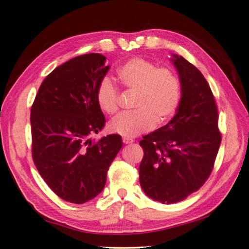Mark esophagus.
Listing matches in <instances>:
<instances>
[{
	"label": "esophagus",
	"mask_w": 249,
	"mask_h": 249,
	"mask_svg": "<svg viewBox=\"0 0 249 249\" xmlns=\"http://www.w3.org/2000/svg\"><path fill=\"white\" fill-rule=\"evenodd\" d=\"M122 142L124 143V144H130V143H133L132 139H129V138H124L122 139Z\"/></svg>",
	"instance_id": "esophagus-1"
}]
</instances>
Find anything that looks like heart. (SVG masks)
<instances>
[{
    "label": "heart",
    "instance_id": "b5f03b06",
    "mask_svg": "<svg viewBox=\"0 0 249 249\" xmlns=\"http://www.w3.org/2000/svg\"><path fill=\"white\" fill-rule=\"evenodd\" d=\"M118 80L127 90L134 91L133 111L120 113L109 122V131L134 138L162 124L175 115L181 99V82L176 72L143 58H132L120 65ZM96 100L104 112L113 115L119 108V90L104 77L96 89Z\"/></svg>",
    "mask_w": 249,
    "mask_h": 249
}]
</instances>
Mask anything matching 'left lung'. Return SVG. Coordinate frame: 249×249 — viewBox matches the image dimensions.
<instances>
[{
    "label": "left lung",
    "mask_w": 249,
    "mask_h": 249,
    "mask_svg": "<svg viewBox=\"0 0 249 249\" xmlns=\"http://www.w3.org/2000/svg\"><path fill=\"white\" fill-rule=\"evenodd\" d=\"M173 62L181 82V99L166 125L143 137L139 167L147 197L164 204L182 201L199 190L214 167L221 144L215 98L202 73L181 55Z\"/></svg>",
    "instance_id": "1"
}]
</instances>
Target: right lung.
I'll return each mask as SVG.
<instances>
[{
  "mask_svg": "<svg viewBox=\"0 0 249 249\" xmlns=\"http://www.w3.org/2000/svg\"><path fill=\"white\" fill-rule=\"evenodd\" d=\"M106 56L87 53L59 65L42 81L30 110L35 166L50 189L81 204L102 193L122 146L119 134L98 141L105 117L96 89L106 75Z\"/></svg>",
  "mask_w": 249,
  "mask_h": 249,
  "instance_id": "right-lung-1",
  "label": "right lung"
}]
</instances>
